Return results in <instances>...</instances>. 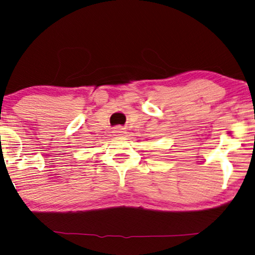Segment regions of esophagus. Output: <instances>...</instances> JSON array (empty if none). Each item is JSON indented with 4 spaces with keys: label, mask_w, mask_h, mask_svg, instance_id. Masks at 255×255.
Instances as JSON below:
<instances>
[{
    "label": "esophagus",
    "mask_w": 255,
    "mask_h": 255,
    "mask_svg": "<svg viewBox=\"0 0 255 255\" xmlns=\"http://www.w3.org/2000/svg\"><path fill=\"white\" fill-rule=\"evenodd\" d=\"M124 134H125V130H124V128H121V127H117L113 130L114 136H122Z\"/></svg>",
    "instance_id": "obj_1"
}]
</instances>
